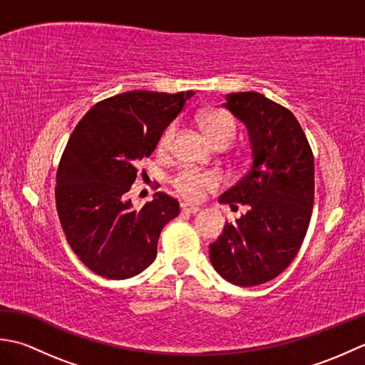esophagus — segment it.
Masks as SVG:
<instances>
[{"instance_id":"34e87169","label":"esophagus","mask_w":365,"mask_h":365,"mask_svg":"<svg viewBox=\"0 0 365 365\" xmlns=\"http://www.w3.org/2000/svg\"><path fill=\"white\" fill-rule=\"evenodd\" d=\"M180 208H182V212H185V213H190V215H195V213L200 212V207H197V205H192V204H187V202L180 204Z\"/></svg>"}]
</instances>
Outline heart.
Wrapping results in <instances>:
<instances>
[{
  "instance_id": "b5f03b06",
  "label": "heart",
  "mask_w": 365,
  "mask_h": 365,
  "mask_svg": "<svg viewBox=\"0 0 365 365\" xmlns=\"http://www.w3.org/2000/svg\"><path fill=\"white\" fill-rule=\"evenodd\" d=\"M199 127L202 128L215 147H226L235 136V122L232 115L224 110H207L199 115ZM175 135V127L169 125L165 133L161 135L158 147L161 150L168 149L173 143ZM216 183V178L212 174L199 173L195 169H182L174 178L173 185L178 195L190 200H199Z\"/></svg>"
}]
</instances>
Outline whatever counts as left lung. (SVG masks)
I'll use <instances>...</instances> for the list:
<instances>
[{
    "instance_id": "1",
    "label": "left lung",
    "mask_w": 365,
    "mask_h": 365,
    "mask_svg": "<svg viewBox=\"0 0 365 365\" xmlns=\"http://www.w3.org/2000/svg\"><path fill=\"white\" fill-rule=\"evenodd\" d=\"M224 108L250 135L252 163L220 202L247 212L210 245V260L230 284L252 287L279 276L297 257L314 205V155L292 111L259 92H232Z\"/></svg>"
}]
</instances>
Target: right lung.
I'll list each match as a JSON object with an SVG mask.
<instances>
[{
	"label": "right lung",
	"instance_id": "1",
	"mask_svg": "<svg viewBox=\"0 0 365 365\" xmlns=\"http://www.w3.org/2000/svg\"><path fill=\"white\" fill-rule=\"evenodd\" d=\"M195 92L131 91L96 103L68 139L56 174V208L68 245L84 265L106 279H128L157 257L163 227L178 200L155 192L133 208L127 192L136 165Z\"/></svg>",
	"mask_w": 365,
	"mask_h": 365
}]
</instances>
